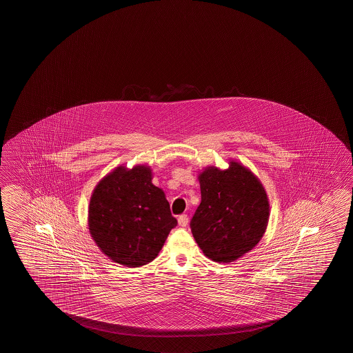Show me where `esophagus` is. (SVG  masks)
I'll return each instance as SVG.
<instances>
[{
  "mask_svg": "<svg viewBox=\"0 0 353 353\" xmlns=\"http://www.w3.org/2000/svg\"><path fill=\"white\" fill-rule=\"evenodd\" d=\"M179 224L181 226H185L188 224V215H187V214H182V215H179Z\"/></svg>",
  "mask_w": 353,
  "mask_h": 353,
  "instance_id": "obj_1",
  "label": "esophagus"
}]
</instances>
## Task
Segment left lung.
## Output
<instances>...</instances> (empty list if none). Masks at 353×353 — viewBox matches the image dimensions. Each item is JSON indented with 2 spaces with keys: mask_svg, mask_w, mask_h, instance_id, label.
<instances>
[{
  "mask_svg": "<svg viewBox=\"0 0 353 353\" xmlns=\"http://www.w3.org/2000/svg\"><path fill=\"white\" fill-rule=\"evenodd\" d=\"M202 201L191 219L193 237L210 260L228 263L254 249L266 232L270 204L254 174L239 162L199 174Z\"/></svg>",
  "mask_w": 353,
  "mask_h": 353,
  "instance_id": "8db88e82",
  "label": "left lung"
}]
</instances>
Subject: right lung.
Segmentation results:
<instances>
[{
  "mask_svg": "<svg viewBox=\"0 0 353 353\" xmlns=\"http://www.w3.org/2000/svg\"><path fill=\"white\" fill-rule=\"evenodd\" d=\"M151 170L118 168L93 191L88 229L110 260L123 266H144L157 257L177 225L170 204L151 182Z\"/></svg>",
  "mask_w": 353,
  "mask_h": 353,
  "instance_id": "add662e5",
  "label": "right lung"
}]
</instances>
